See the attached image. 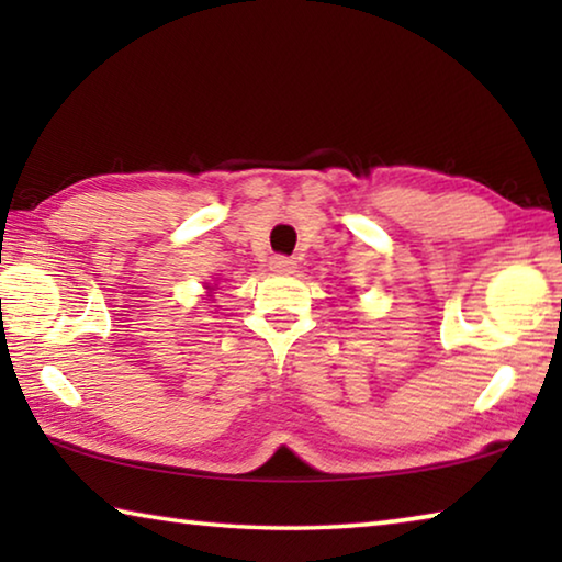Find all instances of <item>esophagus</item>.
<instances>
[{"label":"esophagus","instance_id":"34e87169","mask_svg":"<svg viewBox=\"0 0 562 562\" xmlns=\"http://www.w3.org/2000/svg\"><path fill=\"white\" fill-rule=\"evenodd\" d=\"M294 265H297V262L288 258V255H274V258L270 260V270L278 272V274H292Z\"/></svg>","mask_w":562,"mask_h":562}]
</instances>
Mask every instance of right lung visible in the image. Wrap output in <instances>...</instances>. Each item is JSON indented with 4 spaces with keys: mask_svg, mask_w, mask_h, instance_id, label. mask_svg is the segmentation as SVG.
I'll use <instances>...</instances> for the list:
<instances>
[{
    "mask_svg": "<svg viewBox=\"0 0 562 562\" xmlns=\"http://www.w3.org/2000/svg\"><path fill=\"white\" fill-rule=\"evenodd\" d=\"M207 290H213V288H207ZM207 297H211V294H207Z\"/></svg>",
    "mask_w": 562,
    "mask_h": 562,
    "instance_id": "add662e5",
    "label": "right lung"
}]
</instances>
